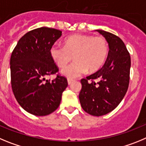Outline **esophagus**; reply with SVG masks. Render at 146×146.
Returning a JSON list of instances; mask_svg holds the SVG:
<instances>
[{
  "mask_svg": "<svg viewBox=\"0 0 146 146\" xmlns=\"http://www.w3.org/2000/svg\"><path fill=\"white\" fill-rule=\"evenodd\" d=\"M73 82V79H70V78H68V84L70 85Z\"/></svg>",
  "mask_w": 146,
  "mask_h": 146,
  "instance_id": "obj_1",
  "label": "esophagus"
}]
</instances>
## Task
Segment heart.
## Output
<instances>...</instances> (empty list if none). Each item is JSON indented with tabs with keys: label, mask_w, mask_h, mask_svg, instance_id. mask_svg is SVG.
<instances>
[{
	"label": "heart",
	"mask_w": 146,
	"mask_h": 146,
	"mask_svg": "<svg viewBox=\"0 0 146 146\" xmlns=\"http://www.w3.org/2000/svg\"><path fill=\"white\" fill-rule=\"evenodd\" d=\"M108 54V45L103 37L89 35H74L67 38L65 45L54 44L50 48L52 60L59 68L65 67L61 73L68 78H75L86 73L97 71L104 65Z\"/></svg>",
	"instance_id": "b5f03b06"
}]
</instances>
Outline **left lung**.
Listing matches in <instances>:
<instances>
[{
	"mask_svg": "<svg viewBox=\"0 0 146 146\" xmlns=\"http://www.w3.org/2000/svg\"><path fill=\"white\" fill-rule=\"evenodd\" d=\"M96 31L108 43V54L101 69L81 80L79 100L85 112L100 116L114 110L125 96L129 83L131 58L120 38L101 30ZM96 79L98 82L94 81Z\"/></svg>",
	"mask_w": 146,
	"mask_h": 146,
	"instance_id": "1",
	"label": "left lung"
}]
</instances>
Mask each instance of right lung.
I'll return each instance as SVG.
<instances>
[{
	"label": "right lung",
	"instance_id": "1",
	"mask_svg": "<svg viewBox=\"0 0 146 146\" xmlns=\"http://www.w3.org/2000/svg\"><path fill=\"white\" fill-rule=\"evenodd\" d=\"M61 35L57 29H35L19 39L11 54L12 91L21 107L33 115L43 116L56 111L68 86L66 78L59 75L52 81L46 80L58 72L50 48Z\"/></svg>",
	"mask_w": 146,
	"mask_h": 146
}]
</instances>
